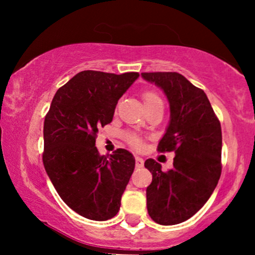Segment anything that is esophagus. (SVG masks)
<instances>
[{"label": "esophagus", "mask_w": 255, "mask_h": 255, "mask_svg": "<svg viewBox=\"0 0 255 255\" xmlns=\"http://www.w3.org/2000/svg\"><path fill=\"white\" fill-rule=\"evenodd\" d=\"M135 165L137 168H141L144 165V159L141 157H135Z\"/></svg>", "instance_id": "1"}]
</instances>
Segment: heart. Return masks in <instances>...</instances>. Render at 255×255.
I'll return each mask as SVG.
<instances>
[{"label":"heart","instance_id":"heart-1","mask_svg":"<svg viewBox=\"0 0 255 255\" xmlns=\"http://www.w3.org/2000/svg\"><path fill=\"white\" fill-rule=\"evenodd\" d=\"M144 103H145V107H147V105H153V104H163V102L157 93L146 92V93H144ZM127 139L133 147H135V148L141 147V141H140V139L137 136L128 135Z\"/></svg>","mask_w":255,"mask_h":255}]
</instances>
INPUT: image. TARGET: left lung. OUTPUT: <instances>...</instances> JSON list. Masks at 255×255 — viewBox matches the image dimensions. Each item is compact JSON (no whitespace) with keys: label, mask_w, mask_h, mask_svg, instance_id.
Here are the masks:
<instances>
[{"label":"left lung","mask_w":255,"mask_h":255,"mask_svg":"<svg viewBox=\"0 0 255 255\" xmlns=\"http://www.w3.org/2000/svg\"><path fill=\"white\" fill-rule=\"evenodd\" d=\"M141 77L166 96L170 120L158 151L175 152L168 171L151 158L145 162L152 174L146 188L147 212L158 224L182 223L204 206L221 177V124L206 93L183 75L157 72Z\"/></svg>","instance_id":"obj_1"}]
</instances>
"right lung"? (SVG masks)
<instances>
[{"instance_id":"obj_1","label":"right lung","mask_w":255,"mask_h":255,"mask_svg":"<svg viewBox=\"0 0 255 255\" xmlns=\"http://www.w3.org/2000/svg\"><path fill=\"white\" fill-rule=\"evenodd\" d=\"M137 78L134 72L78 73L57 90L45 116L44 168L61 199L85 218L108 221L121 206L135 159L125 148L99 156L96 135Z\"/></svg>"}]
</instances>
